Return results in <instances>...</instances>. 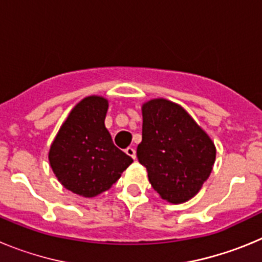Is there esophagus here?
<instances>
[{
  "instance_id": "34e87169",
  "label": "esophagus",
  "mask_w": 262,
  "mask_h": 262,
  "mask_svg": "<svg viewBox=\"0 0 262 262\" xmlns=\"http://www.w3.org/2000/svg\"><path fill=\"white\" fill-rule=\"evenodd\" d=\"M124 152H126L127 155H128L129 157H133V159H136V151H135V148L133 147H128L124 149Z\"/></svg>"
}]
</instances>
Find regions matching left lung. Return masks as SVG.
I'll use <instances>...</instances> for the list:
<instances>
[{
    "label": "left lung",
    "instance_id": "obj_1",
    "mask_svg": "<svg viewBox=\"0 0 262 262\" xmlns=\"http://www.w3.org/2000/svg\"><path fill=\"white\" fill-rule=\"evenodd\" d=\"M142 114L136 155L152 187L173 205L191 200L212 170L214 142L182 106L165 98L143 103Z\"/></svg>",
    "mask_w": 262,
    "mask_h": 262
}]
</instances>
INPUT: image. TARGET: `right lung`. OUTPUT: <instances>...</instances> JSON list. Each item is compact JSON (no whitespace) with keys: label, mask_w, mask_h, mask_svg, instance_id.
Listing matches in <instances>:
<instances>
[{"label":"right lung","mask_w":262,"mask_h":262,"mask_svg":"<svg viewBox=\"0 0 262 262\" xmlns=\"http://www.w3.org/2000/svg\"><path fill=\"white\" fill-rule=\"evenodd\" d=\"M107 108L105 97L81 99L61 124L48 152L60 184L85 198L108 190L134 161L113 143L105 127Z\"/></svg>","instance_id":"right-lung-1"}]
</instances>
